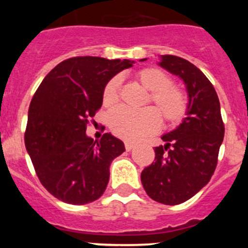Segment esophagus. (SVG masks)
Listing matches in <instances>:
<instances>
[{
  "mask_svg": "<svg viewBox=\"0 0 248 248\" xmlns=\"http://www.w3.org/2000/svg\"><path fill=\"white\" fill-rule=\"evenodd\" d=\"M124 147H126L127 151H131L133 147H136V142H132V141H126L124 142Z\"/></svg>",
  "mask_w": 248,
  "mask_h": 248,
  "instance_id": "34e87169",
  "label": "esophagus"
}]
</instances>
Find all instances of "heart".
Returning a JSON list of instances; mask_svg holds the SVG:
<instances>
[{
	"mask_svg": "<svg viewBox=\"0 0 248 248\" xmlns=\"http://www.w3.org/2000/svg\"><path fill=\"white\" fill-rule=\"evenodd\" d=\"M136 79L150 91L146 104L154 103V108L114 110L109 116V127L115 136L124 140H138L159 128V116L168 124H176L184 119L188 104L187 96L181 87L171 84L166 72L156 67H146L137 72ZM121 82L119 76L107 82L102 96L104 107L112 108L119 104Z\"/></svg>",
	"mask_w": 248,
	"mask_h": 248,
	"instance_id": "b5f03b06",
	"label": "heart"
}]
</instances>
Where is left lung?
<instances>
[{
    "label": "left lung",
    "mask_w": 248,
    "mask_h": 248,
    "mask_svg": "<svg viewBox=\"0 0 248 248\" xmlns=\"http://www.w3.org/2000/svg\"><path fill=\"white\" fill-rule=\"evenodd\" d=\"M158 64L184 80L187 117L162 136L166 145L155 147V162L141 171V184L154 201L177 205L198 193L214 175L224 124L218 96L201 69L174 55H162Z\"/></svg>",
    "instance_id": "8db88e82"
}]
</instances>
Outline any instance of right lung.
Masks as SVG:
<instances>
[{
    "label": "right lung",
    "mask_w": 248,
    "mask_h": 248,
    "mask_svg": "<svg viewBox=\"0 0 248 248\" xmlns=\"http://www.w3.org/2000/svg\"><path fill=\"white\" fill-rule=\"evenodd\" d=\"M131 60L78 56L47 73L29 108L25 146L39 181L55 198L73 205L97 201L109 182L112 159L124 151L110 133L86 136L102 107L107 82L133 66Z\"/></svg>",
    "instance_id": "add662e5"
}]
</instances>
